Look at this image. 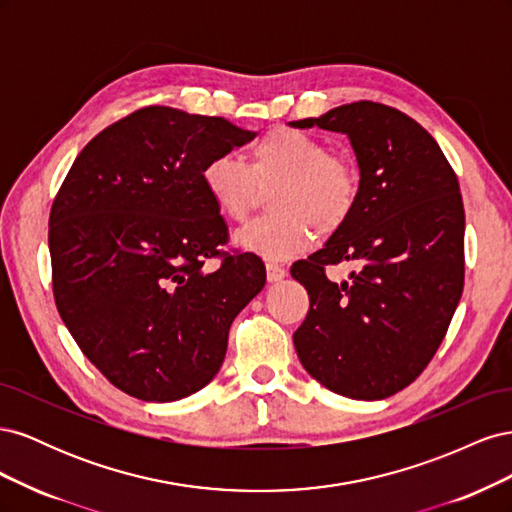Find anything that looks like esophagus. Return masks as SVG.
I'll return each mask as SVG.
<instances>
[{"instance_id":"1","label":"esophagus","mask_w":512,"mask_h":512,"mask_svg":"<svg viewBox=\"0 0 512 512\" xmlns=\"http://www.w3.org/2000/svg\"><path fill=\"white\" fill-rule=\"evenodd\" d=\"M286 275H288V271L282 265H277V262H267V280L269 282H282Z\"/></svg>"}]
</instances>
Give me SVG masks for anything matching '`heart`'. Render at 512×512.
I'll list each match as a JSON object with an SVG mask.
<instances>
[{
    "mask_svg": "<svg viewBox=\"0 0 512 512\" xmlns=\"http://www.w3.org/2000/svg\"><path fill=\"white\" fill-rule=\"evenodd\" d=\"M203 188L226 220L245 222L271 190L269 218L256 220L237 232L241 250L267 260H284L305 252L314 230L333 235L342 230L359 203L361 181L350 160L333 156L320 138L273 128L250 149V164L235 156L211 158L200 173Z\"/></svg>",
    "mask_w": 512,
    "mask_h": 512,
    "instance_id": "b5f03b06",
    "label": "heart"
}]
</instances>
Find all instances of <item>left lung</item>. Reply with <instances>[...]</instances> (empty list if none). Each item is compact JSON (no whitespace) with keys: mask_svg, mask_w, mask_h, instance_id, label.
<instances>
[{"mask_svg":"<svg viewBox=\"0 0 512 512\" xmlns=\"http://www.w3.org/2000/svg\"><path fill=\"white\" fill-rule=\"evenodd\" d=\"M290 126L346 134L361 173L348 224L290 269L309 294L294 350L337 395L391 397L429 365L461 299L466 213L457 175L423 126L378 102ZM339 261L360 269L337 285L323 269Z\"/></svg>","mask_w":512,"mask_h":512,"instance_id":"left-lung-1","label":"left lung"}]
</instances>
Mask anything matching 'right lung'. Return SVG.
<instances>
[{"label": "right lung", "instance_id": "obj_1", "mask_svg": "<svg viewBox=\"0 0 512 512\" xmlns=\"http://www.w3.org/2000/svg\"><path fill=\"white\" fill-rule=\"evenodd\" d=\"M256 132L224 117L147 106L104 128L74 160L49 218L53 294L102 376L143 401H177L218 374L232 320L265 288L200 173ZM223 258L215 272L209 257Z\"/></svg>", "mask_w": 512, "mask_h": 512}]
</instances>
